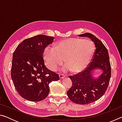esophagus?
Listing matches in <instances>:
<instances>
[{
  "label": "esophagus",
  "mask_w": 122,
  "mask_h": 122,
  "mask_svg": "<svg viewBox=\"0 0 122 122\" xmlns=\"http://www.w3.org/2000/svg\"><path fill=\"white\" fill-rule=\"evenodd\" d=\"M65 77V76H64L63 75H62V74H59V78L60 80L63 79V78Z\"/></svg>",
  "instance_id": "esophagus-1"
}]
</instances>
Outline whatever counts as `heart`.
I'll use <instances>...</instances> for the list:
<instances>
[{"label": "heart", "mask_w": 122, "mask_h": 122, "mask_svg": "<svg viewBox=\"0 0 122 122\" xmlns=\"http://www.w3.org/2000/svg\"><path fill=\"white\" fill-rule=\"evenodd\" d=\"M95 51L94 43L80 38H69L61 40L56 46H47L44 56L48 68L53 71L57 69L65 61L67 64L62 71H71L76 74L82 71L90 63Z\"/></svg>", "instance_id": "obj_1"}]
</instances>
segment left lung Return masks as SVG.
Masks as SVG:
<instances>
[{
	"label": "left lung",
	"mask_w": 122,
	"mask_h": 122,
	"mask_svg": "<svg viewBox=\"0 0 122 122\" xmlns=\"http://www.w3.org/2000/svg\"><path fill=\"white\" fill-rule=\"evenodd\" d=\"M78 36L88 37L96 47L92 62L85 71L78 75L69 76L71 87L67 95L72 102L78 104H87L95 102L106 92L111 77V66L108 50L98 38L89 33L80 34ZM97 70L101 73L94 75Z\"/></svg>",
	"instance_id": "left-lung-1"
}]
</instances>
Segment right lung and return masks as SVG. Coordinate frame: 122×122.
<instances>
[{
	"label": "right lung",
	"instance_id": "add662e5",
	"mask_svg": "<svg viewBox=\"0 0 122 122\" xmlns=\"http://www.w3.org/2000/svg\"><path fill=\"white\" fill-rule=\"evenodd\" d=\"M54 38L38 35L22 41L13 53L11 78L17 92L26 100L39 102L46 98L49 84L59 80L58 74L45 65L43 53Z\"/></svg>",
	"mask_w": 122,
	"mask_h": 122
}]
</instances>
